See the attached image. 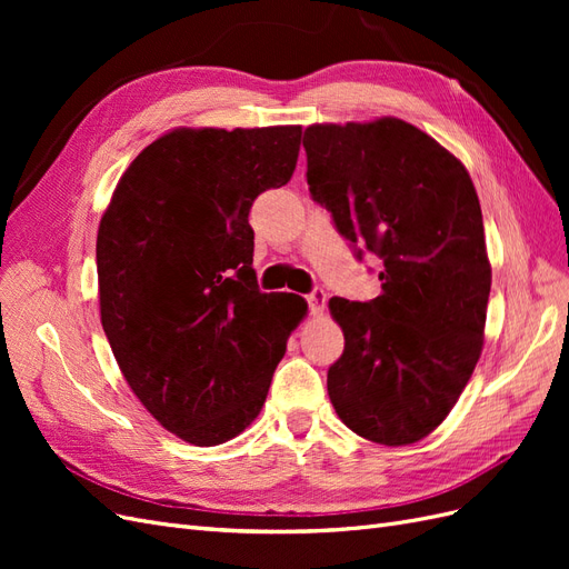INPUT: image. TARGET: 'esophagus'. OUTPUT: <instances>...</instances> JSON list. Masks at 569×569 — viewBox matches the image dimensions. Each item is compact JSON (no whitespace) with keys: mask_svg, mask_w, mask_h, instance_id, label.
I'll use <instances>...</instances> for the list:
<instances>
[{"mask_svg":"<svg viewBox=\"0 0 569 569\" xmlns=\"http://www.w3.org/2000/svg\"><path fill=\"white\" fill-rule=\"evenodd\" d=\"M325 291L320 289V287H316L311 295H306V301H308V306H311V313L313 316H320L322 311H325Z\"/></svg>","mask_w":569,"mask_h":569,"instance_id":"1","label":"esophagus"}]
</instances>
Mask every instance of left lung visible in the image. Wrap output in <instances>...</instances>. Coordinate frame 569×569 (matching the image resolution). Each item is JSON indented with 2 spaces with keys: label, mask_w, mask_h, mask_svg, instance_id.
<instances>
[{
  "label": "left lung",
  "mask_w": 569,
  "mask_h": 569,
  "mask_svg": "<svg viewBox=\"0 0 569 569\" xmlns=\"http://www.w3.org/2000/svg\"><path fill=\"white\" fill-rule=\"evenodd\" d=\"M308 189L356 256L382 258V295L330 299L343 353L327 370L341 422L385 446L443 422L485 343L491 266L465 166L401 118L311 126Z\"/></svg>",
  "instance_id": "left-lung-1"
}]
</instances>
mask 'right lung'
<instances>
[{"label": "right lung", "instance_id": "1", "mask_svg": "<svg viewBox=\"0 0 569 569\" xmlns=\"http://www.w3.org/2000/svg\"><path fill=\"white\" fill-rule=\"evenodd\" d=\"M301 126L178 128L116 184L97 232L99 308L126 382L168 432L218 446L261 412L297 295H263L249 211L289 182Z\"/></svg>", "mask_w": 569, "mask_h": 569}]
</instances>
